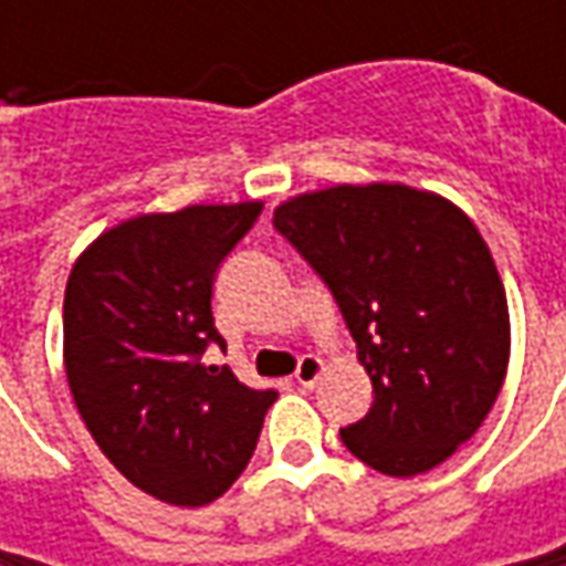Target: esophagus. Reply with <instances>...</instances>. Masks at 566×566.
I'll list each match as a JSON object with an SVG mask.
<instances>
[{
  "instance_id": "34e87169",
  "label": "esophagus",
  "mask_w": 566,
  "mask_h": 566,
  "mask_svg": "<svg viewBox=\"0 0 566 566\" xmlns=\"http://www.w3.org/2000/svg\"><path fill=\"white\" fill-rule=\"evenodd\" d=\"M321 371H324V361L317 359V356H302V359H298V368H295V380H298L302 387H315L317 378H321Z\"/></svg>"
}]
</instances>
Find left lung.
Wrapping results in <instances>:
<instances>
[{
	"label": "left lung",
	"mask_w": 566,
	"mask_h": 566,
	"mask_svg": "<svg viewBox=\"0 0 566 566\" xmlns=\"http://www.w3.org/2000/svg\"><path fill=\"white\" fill-rule=\"evenodd\" d=\"M273 227L337 298L375 402L339 438L384 475L428 472L485 422L511 315L485 239L434 191L371 182L290 198Z\"/></svg>",
	"instance_id": "1"
}]
</instances>
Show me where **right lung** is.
I'll return each mask as SVG.
<instances>
[{
  "mask_svg": "<svg viewBox=\"0 0 566 566\" xmlns=\"http://www.w3.org/2000/svg\"><path fill=\"white\" fill-rule=\"evenodd\" d=\"M261 201L142 213L106 229L65 286V375L106 460L144 494L201 507L249 467L276 390L210 365V295Z\"/></svg>",
  "mask_w": 566,
  "mask_h": 566,
  "instance_id": "add662e5",
  "label": "right lung"
}]
</instances>
